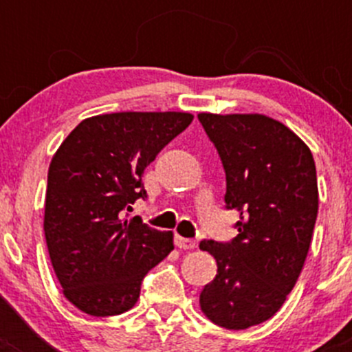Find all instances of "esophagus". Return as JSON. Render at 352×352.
I'll list each match as a JSON object with an SVG mask.
<instances>
[{
    "instance_id": "1",
    "label": "esophagus",
    "mask_w": 352,
    "mask_h": 352,
    "mask_svg": "<svg viewBox=\"0 0 352 352\" xmlns=\"http://www.w3.org/2000/svg\"><path fill=\"white\" fill-rule=\"evenodd\" d=\"M175 245L179 248H184V250H192V248L197 247V240L196 239H184V236L177 235Z\"/></svg>"
}]
</instances>
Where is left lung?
<instances>
[{"mask_svg":"<svg viewBox=\"0 0 352 352\" xmlns=\"http://www.w3.org/2000/svg\"><path fill=\"white\" fill-rule=\"evenodd\" d=\"M226 175V209L239 211V235L202 240L218 274L199 296L219 327L243 330L269 320L303 269L318 212L310 148L285 124L261 113H199Z\"/></svg>","mask_w":352,"mask_h":352,"instance_id":"8db88e82","label":"left lung"}]
</instances>
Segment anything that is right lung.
Returning <instances> with one entry per match:
<instances>
[{"instance_id": "obj_1", "label": "right lung", "mask_w": 352, "mask_h": 352, "mask_svg": "<svg viewBox=\"0 0 352 352\" xmlns=\"http://www.w3.org/2000/svg\"><path fill=\"white\" fill-rule=\"evenodd\" d=\"M194 116L117 112L85 119L52 156L44 232L63 293L94 317L120 315L140 298L144 276L173 250V233L140 216L141 177Z\"/></svg>"}]
</instances>
